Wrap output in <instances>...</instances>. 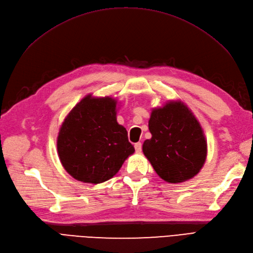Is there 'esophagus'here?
Returning <instances> with one entry per match:
<instances>
[{
    "label": "esophagus",
    "instance_id": "1",
    "mask_svg": "<svg viewBox=\"0 0 253 253\" xmlns=\"http://www.w3.org/2000/svg\"><path fill=\"white\" fill-rule=\"evenodd\" d=\"M134 147H135L136 153H140L141 152V142H136Z\"/></svg>",
    "mask_w": 253,
    "mask_h": 253
}]
</instances>
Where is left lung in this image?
<instances>
[{
  "label": "left lung",
  "mask_w": 253,
  "mask_h": 253,
  "mask_svg": "<svg viewBox=\"0 0 253 253\" xmlns=\"http://www.w3.org/2000/svg\"><path fill=\"white\" fill-rule=\"evenodd\" d=\"M150 139L142 152L160 178L181 183L196 176L206 163L208 144L193 112L180 99L153 108L149 119Z\"/></svg>",
  "instance_id": "1"
}]
</instances>
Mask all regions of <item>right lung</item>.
<instances>
[{"label": "right lung", "instance_id": "1", "mask_svg": "<svg viewBox=\"0 0 253 253\" xmlns=\"http://www.w3.org/2000/svg\"><path fill=\"white\" fill-rule=\"evenodd\" d=\"M120 102L111 96L83 97L59 128L57 151L64 170L85 183H101L118 173L135 149L117 122Z\"/></svg>", "mask_w": 253, "mask_h": 253}]
</instances>
